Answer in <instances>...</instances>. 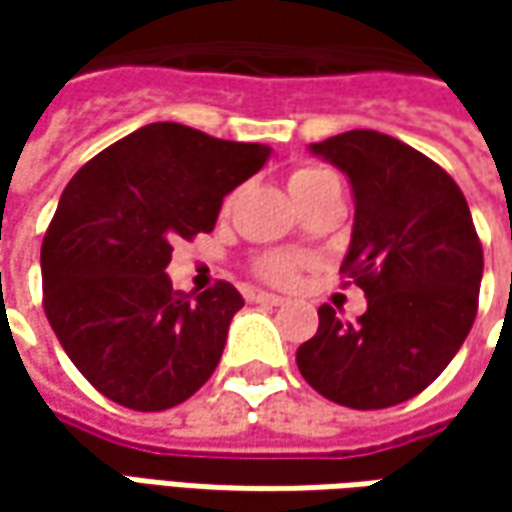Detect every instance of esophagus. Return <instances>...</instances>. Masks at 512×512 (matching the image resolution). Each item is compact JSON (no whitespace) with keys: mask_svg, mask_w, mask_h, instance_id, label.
<instances>
[{"mask_svg":"<svg viewBox=\"0 0 512 512\" xmlns=\"http://www.w3.org/2000/svg\"><path fill=\"white\" fill-rule=\"evenodd\" d=\"M250 299H253V302H259V305H270V307L285 305V299H282V296H273V293H253Z\"/></svg>","mask_w":512,"mask_h":512,"instance_id":"34e87169","label":"esophagus"}]
</instances>
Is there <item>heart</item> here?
<instances>
[{"mask_svg":"<svg viewBox=\"0 0 512 512\" xmlns=\"http://www.w3.org/2000/svg\"><path fill=\"white\" fill-rule=\"evenodd\" d=\"M336 185H339V176L316 162H302L287 173V187L296 202H305L313 193ZM296 273H299V259L287 256V253H267L256 262V276H262L270 285H290L296 279Z\"/></svg>","mask_w":512,"mask_h":512,"instance_id":"heart-1","label":"heart"}]
</instances>
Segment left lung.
Segmentation results:
<instances>
[{
    "instance_id": "1",
    "label": "left lung",
    "mask_w": 512,
    "mask_h": 512,
    "mask_svg": "<svg viewBox=\"0 0 512 512\" xmlns=\"http://www.w3.org/2000/svg\"><path fill=\"white\" fill-rule=\"evenodd\" d=\"M347 173L356 199L344 285L367 310L344 322L319 307V330L296 350L305 382L353 410L407 402L439 379L467 339L484 253L459 185L416 148L379 130L310 145Z\"/></svg>"
}]
</instances>
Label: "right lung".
I'll return each instance as SVG.
<instances>
[{"label":"right lung","mask_w":512,"mask_h":512,"mask_svg":"<svg viewBox=\"0 0 512 512\" xmlns=\"http://www.w3.org/2000/svg\"><path fill=\"white\" fill-rule=\"evenodd\" d=\"M270 150L153 122L76 170L42 242V305L70 362L110 402L156 413L213 376L242 293H179L176 239L216 225L222 199Z\"/></svg>","instance_id":"1"}]
</instances>
